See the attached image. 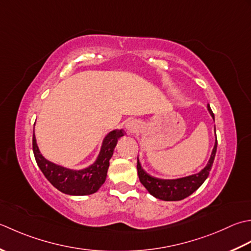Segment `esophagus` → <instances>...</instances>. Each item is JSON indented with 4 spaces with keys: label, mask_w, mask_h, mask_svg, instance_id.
Segmentation results:
<instances>
[{
    "label": "esophagus",
    "mask_w": 251,
    "mask_h": 251,
    "mask_svg": "<svg viewBox=\"0 0 251 251\" xmlns=\"http://www.w3.org/2000/svg\"><path fill=\"white\" fill-rule=\"evenodd\" d=\"M136 122L135 121H127V124L126 125V129L127 130V132L130 133H134L136 130Z\"/></svg>",
    "instance_id": "1"
}]
</instances>
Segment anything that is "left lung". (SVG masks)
<instances>
[{"label": "left lung", "instance_id": "1", "mask_svg": "<svg viewBox=\"0 0 251 251\" xmlns=\"http://www.w3.org/2000/svg\"><path fill=\"white\" fill-rule=\"evenodd\" d=\"M209 114L211 115L214 121V115L210 108V106H207ZM214 132H216V126H214ZM218 141L216 136V142H214L213 150L211 151L210 158H209L208 163L203 169L197 173H194L192 176H187L184 177L173 178V180H163V178H158L151 176L142 168L139 157H137V173H139V178L148 193L156 197L157 199L166 201H182V199L188 197L192 194L197 191L201 184L206 181L209 176V172L211 170L212 163L216 157Z\"/></svg>", "mask_w": 251, "mask_h": 251}]
</instances>
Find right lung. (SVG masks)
Returning a JSON list of instances; mask_svg holds the SVG:
<instances>
[{
	"label": "right lung",
	"instance_id": "obj_1",
	"mask_svg": "<svg viewBox=\"0 0 251 251\" xmlns=\"http://www.w3.org/2000/svg\"><path fill=\"white\" fill-rule=\"evenodd\" d=\"M125 135L122 130H112L101 142L100 154L91 166L80 170L69 169L45 159L41 154L37 139L33 133L32 148L35 161L44 176L54 187L64 194L71 196H85L94 194L100 190L106 181L109 160L114 155L115 147L121 136Z\"/></svg>",
	"mask_w": 251,
	"mask_h": 251
}]
</instances>
